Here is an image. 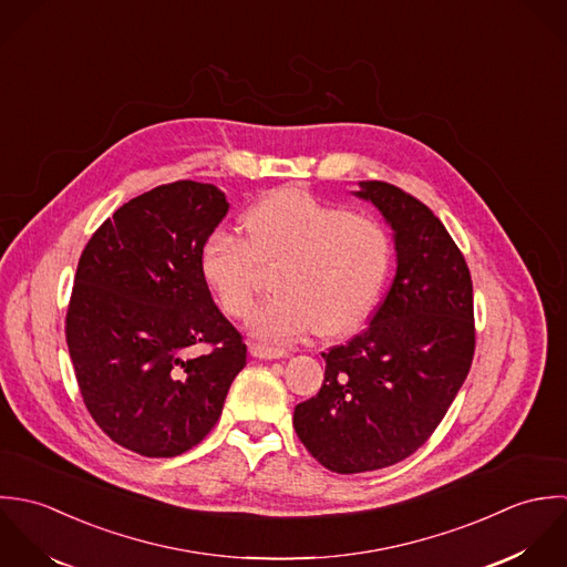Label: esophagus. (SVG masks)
Returning <instances> with one entry per match:
<instances>
[{
    "instance_id": "1",
    "label": "esophagus",
    "mask_w": 567,
    "mask_h": 567,
    "mask_svg": "<svg viewBox=\"0 0 567 567\" xmlns=\"http://www.w3.org/2000/svg\"><path fill=\"white\" fill-rule=\"evenodd\" d=\"M249 352L256 359H282V357L289 354L285 348H274V346H267V343H260V341H251Z\"/></svg>"
}]
</instances>
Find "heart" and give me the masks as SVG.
Returning a JSON list of instances; mask_svg holds the SVG:
<instances>
[{"mask_svg":"<svg viewBox=\"0 0 567 567\" xmlns=\"http://www.w3.org/2000/svg\"><path fill=\"white\" fill-rule=\"evenodd\" d=\"M245 238L215 229L199 267L229 318L249 316L262 274L276 291L251 318L265 340H296L318 329L336 338L374 309L392 271L394 245L383 221L300 188H280L243 213Z\"/></svg>","mask_w":567,"mask_h":567,"instance_id":"obj_1","label":"heart"}]
</instances>
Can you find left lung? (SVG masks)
I'll return each mask as SVG.
<instances>
[{"mask_svg":"<svg viewBox=\"0 0 567 567\" xmlns=\"http://www.w3.org/2000/svg\"><path fill=\"white\" fill-rule=\"evenodd\" d=\"M354 195L392 227L396 276L370 327L322 352L324 383L293 412L302 445L346 475L396 464L425 445L475 350L471 274L441 219L385 182H359Z\"/></svg>","mask_w":567,"mask_h":567,"instance_id":"8db88e82","label":"left lung"}]
</instances>
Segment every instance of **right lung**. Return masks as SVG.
I'll use <instances>...</instances> for the list:
<instances>
[{"mask_svg": "<svg viewBox=\"0 0 567 567\" xmlns=\"http://www.w3.org/2000/svg\"><path fill=\"white\" fill-rule=\"evenodd\" d=\"M227 208L213 184H164L117 208L81 254L65 340L85 408L124 450L173 457L199 445L245 365L199 267ZM197 344L209 350L195 355Z\"/></svg>", "mask_w": 567, "mask_h": 567, "instance_id": "right-lung-1", "label": "right lung"}]
</instances>
